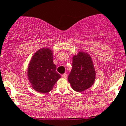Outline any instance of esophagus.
I'll return each instance as SVG.
<instances>
[{"label":"esophagus","mask_w":126,"mask_h":126,"mask_svg":"<svg viewBox=\"0 0 126 126\" xmlns=\"http://www.w3.org/2000/svg\"><path fill=\"white\" fill-rule=\"evenodd\" d=\"M62 77H63V78H64V79H66L67 78V74H62Z\"/></svg>","instance_id":"esophagus-1"}]
</instances>
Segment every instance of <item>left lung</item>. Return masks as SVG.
Listing matches in <instances>:
<instances>
[{"label": "left lung", "instance_id": "left-lung-1", "mask_svg": "<svg viewBox=\"0 0 126 126\" xmlns=\"http://www.w3.org/2000/svg\"><path fill=\"white\" fill-rule=\"evenodd\" d=\"M96 72L92 59L87 53L79 52L72 58V67L68 82L74 91L82 92L93 85Z\"/></svg>", "mask_w": 126, "mask_h": 126}]
</instances>
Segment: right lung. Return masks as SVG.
Returning a JSON list of instances; mask_svg holds the SVG:
<instances>
[{"instance_id": "right-lung-1", "label": "right lung", "mask_w": 126, "mask_h": 126, "mask_svg": "<svg viewBox=\"0 0 126 126\" xmlns=\"http://www.w3.org/2000/svg\"><path fill=\"white\" fill-rule=\"evenodd\" d=\"M27 75L32 88L38 92L47 93L52 90L61 76L56 71L50 49L43 48L36 52L29 63Z\"/></svg>"}]
</instances>
